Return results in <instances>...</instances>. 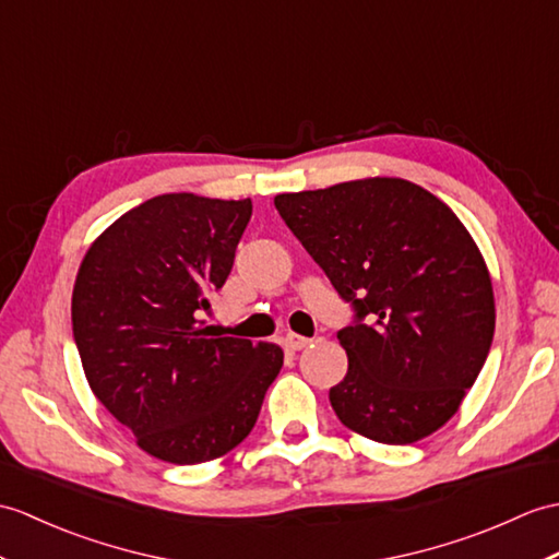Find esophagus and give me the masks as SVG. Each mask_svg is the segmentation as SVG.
Here are the masks:
<instances>
[{
  "label": "esophagus",
  "mask_w": 559,
  "mask_h": 559,
  "mask_svg": "<svg viewBox=\"0 0 559 559\" xmlns=\"http://www.w3.org/2000/svg\"><path fill=\"white\" fill-rule=\"evenodd\" d=\"M285 343H288V347H293V349H302L311 341L305 338V335H300V333H285Z\"/></svg>",
  "instance_id": "1"
}]
</instances>
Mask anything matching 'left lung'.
Masks as SVG:
<instances>
[{"mask_svg": "<svg viewBox=\"0 0 559 559\" xmlns=\"http://www.w3.org/2000/svg\"><path fill=\"white\" fill-rule=\"evenodd\" d=\"M293 236L353 307L331 405L355 433L407 445L457 412L490 353L496 302L481 252L436 194L402 178L276 194Z\"/></svg>", "mask_w": 559, "mask_h": 559, "instance_id": "left-lung-1", "label": "left lung"}]
</instances>
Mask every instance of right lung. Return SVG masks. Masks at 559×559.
Masks as SVG:
<instances>
[{"instance_id": "add662e5", "label": "right lung", "mask_w": 559, "mask_h": 559, "mask_svg": "<svg viewBox=\"0 0 559 559\" xmlns=\"http://www.w3.org/2000/svg\"><path fill=\"white\" fill-rule=\"evenodd\" d=\"M250 200L159 194L102 233L78 269L71 319L97 400L152 457L210 462L242 443L283 349L202 326L250 224Z\"/></svg>"}]
</instances>
